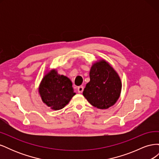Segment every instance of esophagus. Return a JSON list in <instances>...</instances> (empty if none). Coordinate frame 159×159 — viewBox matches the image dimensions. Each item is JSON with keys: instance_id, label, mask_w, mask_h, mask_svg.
I'll list each match as a JSON object with an SVG mask.
<instances>
[{"instance_id": "1", "label": "esophagus", "mask_w": 159, "mask_h": 159, "mask_svg": "<svg viewBox=\"0 0 159 159\" xmlns=\"http://www.w3.org/2000/svg\"><path fill=\"white\" fill-rule=\"evenodd\" d=\"M83 91H84V87L83 86H79V87L78 88V93H82L83 92Z\"/></svg>"}]
</instances>
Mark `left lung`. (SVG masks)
<instances>
[{
    "mask_svg": "<svg viewBox=\"0 0 159 159\" xmlns=\"http://www.w3.org/2000/svg\"><path fill=\"white\" fill-rule=\"evenodd\" d=\"M89 78L83 95L91 105L105 109L117 102L121 94V81L117 72L106 61L102 60L93 64Z\"/></svg>",
    "mask_w": 159,
    "mask_h": 159,
    "instance_id": "1",
    "label": "left lung"
}]
</instances>
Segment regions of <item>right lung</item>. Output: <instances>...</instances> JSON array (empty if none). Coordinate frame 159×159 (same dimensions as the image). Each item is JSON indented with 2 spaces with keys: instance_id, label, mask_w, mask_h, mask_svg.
<instances>
[{
  "instance_id": "1",
  "label": "right lung",
  "mask_w": 159,
  "mask_h": 159,
  "mask_svg": "<svg viewBox=\"0 0 159 159\" xmlns=\"http://www.w3.org/2000/svg\"><path fill=\"white\" fill-rule=\"evenodd\" d=\"M39 93L42 102L54 110H60L68 104L75 93L71 80L52 70L43 78Z\"/></svg>"
}]
</instances>
